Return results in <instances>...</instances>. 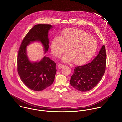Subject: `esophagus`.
<instances>
[{"instance_id": "obj_1", "label": "esophagus", "mask_w": 122, "mask_h": 122, "mask_svg": "<svg viewBox=\"0 0 122 122\" xmlns=\"http://www.w3.org/2000/svg\"><path fill=\"white\" fill-rule=\"evenodd\" d=\"M58 68L59 69H60V68H63L64 66V65L63 64H58Z\"/></svg>"}]
</instances>
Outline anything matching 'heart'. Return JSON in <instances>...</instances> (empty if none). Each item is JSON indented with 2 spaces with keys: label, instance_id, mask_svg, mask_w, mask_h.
Returning a JSON list of instances; mask_svg holds the SVG:
<instances>
[{
  "label": "heart",
  "instance_id": "obj_1",
  "mask_svg": "<svg viewBox=\"0 0 122 122\" xmlns=\"http://www.w3.org/2000/svg\"><path fill=\"white\" fill-rule=\"evenodd\" d=\"M97 47L96 39L85 32L73 28L63 31L60 37H56L51 41V51L56 57H60L67 48L68 51L63 57L65 62L73 60L75 64H81L90 59Z\"/></svg>",
  "mask_w": 122,
  "mask_h": 122
}]
</instances>
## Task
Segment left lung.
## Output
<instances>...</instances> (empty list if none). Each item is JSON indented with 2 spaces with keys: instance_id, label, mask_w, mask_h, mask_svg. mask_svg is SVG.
Instances as JSON below:
<instances>
[{
  "instance_id": "left-lung-1",
  "label": "left lung",
  "mask_w": 122,
  "mask_h": 122,
  "mask_svg": "<svg viewBox=\"0 0 122 122\" xmlns=\"http://www.w3.org/2000/svg\"><path fill=\"white\" fill-rule=\"evenodd\" d=\"M106 65V49L103 45L99 54L91 63L75 67L70 84L81 92L92 89L101 80L105 72Z\"/></svg>"
}]
</instances>
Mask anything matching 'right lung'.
<instances>
[{
    "label": "right lung",
    "instance_id": "add662e5",
    "mask_svg": "<svg viewBox=\"0 0 122 122\" xmlns=\"http://www.w3.org/2000/svg\"><path fill=\"white\" fill-rule=\"evenodd\" d=\"M52 26L49 24L34 25L26 35L20 46L17 56V71L24 83L29 89L40 91L54 82L56 72V63L44 56L39 62H30L26 55V46L31 42L41 41L45 52L49 48L48 31Z\"/></svg>",
    "mask_w": 122,
    "mask_h": 122
}]
</instances>
